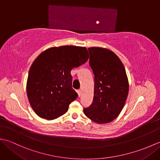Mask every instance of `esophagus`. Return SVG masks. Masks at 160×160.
I'll return each mask as SVG.
<instances>
[{
  "label": "esophagus",
  "mask_w": 160,
  "mask_h": 160,
  "mask_svg": "<svg viewBox=\"0 0 160 160\" xmlns=\"http://www.w3.org/2000/svg\"><path fill=\"white\" fill-rule=\"evenodd\" d=\"M77 93H78V96H80V95H81V90L80 89H78V90H77Z\"/></svg>",
  "instance_id": "1"
}]
</instances>
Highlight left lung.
Here are the masks:
<instances>
[{
  "mask_svg": "<svg viewBox=\"0 0 160 160\" xmlns=\"http://www.w3.org/2000/svg\"><path fill=\"white\" fill-rule=\"evenodd\" d=\"M88 50L94 74V96L91 106L84 108V113L96 123H108L120 115L127 100V73L122 61L111 50L101 47Z\"/></svg>",
  "mask_w": 160,
  "mask_h": 160,
  "instance_id": "left-lung-1",
  "label": "left lung"
}]
</instances>
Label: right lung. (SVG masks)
<instances>
[{"label":"right lung","instance_id":"obj_1","mask_svg":"<svg viewBox=\"0 0 160 160\" xmlns=\"http://www.w3.org/2000/svg\"><path fill=\"white\" fill-rule=\"evenodd\" d=\"M88 58L86 47L69 45L47 49L36 58L29 69L27 94L39 117L54 120L68 111L78 98L71 71Z\"/></svg>","mask_w":160,"mask_h":160}]
</instances>
